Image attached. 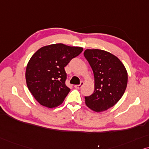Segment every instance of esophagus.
<instances>
[{
    "instance_id": "34e87169",
    "label": "esophagus",
    "mask_w": 149,
    "mask_h": 149,
    "mask_svg": "<svg viewBox=\"0 0 149 149\" xmlns=\"http://www.w3.org/2000/svg\"><path fill=\"white\" fill-rule=\"evenodd\" d=\"M83 85H84V82H81L80 84H78V85H75L74 87H75V88H82V87Z\"/></svg>"
}]
</instances>
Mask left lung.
I'll use <instances>...</instances> for the list:
<instances>
[{"label":"left lung","mask_w":149,"mask_h":149,"mask_svg":"<svg viewBox=\"0 0 149 149\" xmlns=\"http://www.w3.org/2000/svg\"><path fill=\"white\" fill-rule=\"evenodd\" d=\"M84 56L93 69L95 91L85 97L86 105L95 112L114 106L123 95L127 84V72L117 57L102 49H87Z\"/></svg>","instance_id":"8db88e82"}]
</instances>
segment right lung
Instances as JSON below:
<instances>
[{
    "label": "right lung",
    "mask_w": 149,
    "mask_h": 149,
    "mask_svg": "<svg viewBox=\"0 0 149 149\" xmlns=\"http://www.w3.org/2000/svg\"><path fill=\"white\" fill-rule=\"evenodd\" d=\"M82 47L63 43L41 47L30 59L26 70L28 88L37 102L52 108L62 104L70 88L65 84V67L78 56Z\"/></svg>",
    "instance_id": "obj_1"
}]
</instances>
